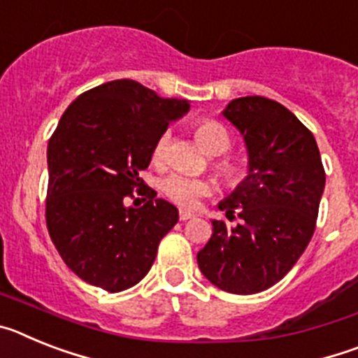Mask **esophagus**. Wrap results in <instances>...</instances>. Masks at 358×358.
<instances>
[{"label":"esophagus","mask_w":358,"mask_h":358,"mask_svg":"<svg viewBox=\"0 0 358 358\" xmlns=\"http://www.w3.org/2000/svg\"><path fill=\"white\" fill-rule=\"evenodd\" d=\"M195 215L194 213H189V211H179V218H181L182 222H186V220H189V218H194Z\"/></svg>","instance_id":"esophagus-1"}]
</instances>
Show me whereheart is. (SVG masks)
I'll use <instances>...</instances> for the list:
<instances>
[{
    "mask_svg": "<svg viewBox=\"0 0 358 358\" xmlns=\"http://www.w3.org/2000/svg\"><path fill=\"white\" fill-rule=\"evenodd\" d=\"M195 138H197L199 145L208 154H224L231 145L227 129L224 127L222 123L215 122V120H202V122H199L197 127H195ZM170 140H172V131L170 129L161 132L159 138L156 140L154 150H152V157H154L156 163H161L166 157ZM217 170L227 185H236L242 179L240 164L233 159H227V157L217 161ZM163 192L170 201H173L179 206L192 208L197 204L199 199L210 194L211 185L204 181V179H197V177L172 173V176H169L163 181Z\"/></svg>",
    "mask_w": 358,
    "mask_h": 358,
    "instance_id": "obj_1",
    "label": "heart"
}]
</instances>
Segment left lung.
Masks as SVG:
<instances>
[{
  "label": "left lung",
  "mask_w": 358,
  "mask_h": 358,
  "mask_svg": "<svg viewBox=\"0 0 358 358\" xmlns=\"http://www.w3.org/2000/svg\"><path fill=\"white\" fill-rule=\"evenodd\" d=\"M222 116L242 134L248 176L218 210L236 226L211 220L197 252L201 273L231 294L267 290L296 265L314 235L324 169L314 134L287 107L264 96L231 100Z\"/></svg>",
  "instance_id": "obj_1"
}]
</instances>
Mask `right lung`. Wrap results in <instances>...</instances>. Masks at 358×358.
I'll use <instances>...</instances> for the list:
<instances>
[{"label":"right lung","instance_id":"obj_1","mask_svg":"<svg viewBox=\"0 0 358 358\" xmlns=\"http://www.w3.org/2000/svg\"><path fill=\"white\" fill-rule=\"evenodd\" d=\"M188 110V100L161 98L122 78L82 93L62 115L48 143L46 226L85 283L122 292L150 271L179 211L157 199L140 172L161 132ZM134 189L145 195L140 208L127 204Z\"/></svg>","mask_w":358,"mask_h":358}]
</instances>
